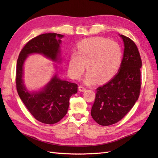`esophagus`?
I'll list each match as a JSON object with an SVG mask.
<instances>
[{
    "mask_svg": "<svg viewBox=\"0 0 158 158\" xmlns=\"http://www.w3.org/2000/svg\"><path fill=\"white\" fill-rule=\"evenodd\" d=\"M85 89H86V88H85V87H83L82 85H79V90L80 92H84Z\"/></svg>",
    "mask_w": 158,
    "mask_h": 158,
    "instance_id": "esophagus-1",
    "label": "esophagus"
}]
</instances>
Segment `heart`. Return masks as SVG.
<instances>
[{"instance_id": "1", "label": "heart", "mask_w": 158, "mask_h": 158, "mask_svg": "<svg viewBox=\"0 0 158 158\" xmlns=\"http://www.w3.org/2000/svg\"><path fill=\"white\" fill-rule=\"evenodd\" d=\"M122 58V49L117 42L100 36L83 39L77 45L76 52L70 56L69 75L73 79H79L86 65L88 71L85 78L86 83L96 80L106 82L118 71Z\"/></svg>"}]
</instances>
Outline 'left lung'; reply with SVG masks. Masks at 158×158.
<instances>
[{"mask_svg": "<svg viewBox=\"0 0 158 158\" xmlns=\"http://www.w3.org/2000/svg\"><path fill=\"white\" fill-rule=\"evenodd\" d=\"M124 43L120 70L106 84L96 89L91 115L101 126H110L122 119L138 100L141 81L142 61L137 46L132 39L121 35Z\"/></svg>", "mask_w": 158, "mask_h": 158, "instance_id": "8db88e82", "label": "left lung"}]
</instances>
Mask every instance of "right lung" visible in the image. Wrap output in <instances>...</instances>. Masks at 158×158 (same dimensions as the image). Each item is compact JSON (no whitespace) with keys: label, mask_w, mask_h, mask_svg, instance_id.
Instances as JSON below:
<instances>
[{"label":"right lung","mask_w":158,"mask_h":158,"mask_svg":"<svg viewBox=\"0 0 158 158\" xmlns=\"http://www.w3.org/2000/svg\"><path fill=\"white\" fill-rule=\"evenodd\" d=\"M62 37L63 35L56 33L36 36L23 47L17 62L15 82L19 98L31 115L45 124L56 123L66 115L70 96L77 92L78 86L75 83L62 81L55 75L41 92L30 93L23 85V64L26 57L33 53H42L56 61Z\"/></svg>","instance_id":"right-lung-1"}]
</instances>
